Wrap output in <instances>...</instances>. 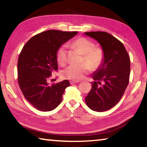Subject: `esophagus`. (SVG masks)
Here are the masks:
<instances>
[{
	"instance_id": "esophagus-1",
	"label": "esophagus",
	"mask_w": 147,
	"mask_h": 147,
	"mask_svg": "<svg viewBox=\"0 0 147 147\" xmlns=\"http://www.w3.org/2000/svg\"><path fill=\"white\" fill-rule=\"evenodd\" d=\"M78 82H79V81H71L70 84H77Z\"/></svg>"
}]
</instances>
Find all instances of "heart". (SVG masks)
Masks as SVG:
<instances>
[{
	"instance_id": "b5f03b06",
	"label": "heart",
	"mask_w": 147,
	"mask_h": 147,
	"mask_svg": "<svg viewBox=\"0 0 147 147\" xmlns=\"http://www.w3.org/2000/svg\"><path fill=\"white\" fill-rule=\"evenodd\" d=\"M71 45L83 54L82 64L79 65H71L63 69L61 72L63 78L80 81L91 71V69L95 71L102 65L105 59L104 52L101 47H94L93 41L84 37H80L74 39ZM67 48L66 45L63 44L59 47L56 52L57 61L61 65L66 63Z\"/></svg>"
}]
</instances>
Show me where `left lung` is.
<instances>
[{"label":"left lung","mask_w":147,"mask_h":147,"mask_svg":"<svg viewBox=\"0 0 147 147\" xmlns=\"http://www.w3.org/2000/svg\"><path fill=\"white\" fill-rule=\"evenodd\" d=\"M85 34L98 41L105 54L102 65L92 75L94 81L85 100L92 110L102 112L112 108L123 96L130 80V59L124 45L112 35L99 31Z\"/></svg>","instance_id":"obj_1"}]
</instances>
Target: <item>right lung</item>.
Masks as SVG:
<instances>
[{
  "instance_id": "right-lung-1",
  "label": "right lung",
  "mask_w": 147,
  "mask_h": 147,
  "mask_svg": "<svg viewBox=\"0 0 147 147\" xmlns=\"http://www.w3.org/2000/svg\"><path fill=\"white\" fill-rule=\"evenodd\" d=\"M77 33L49 30L32 37L22 49L17 63L18 83L24 98L38 110L55 109L70 86L67 80L51 85L48 81L58 69V48Z\"/></svg>"
}]
</instances>
